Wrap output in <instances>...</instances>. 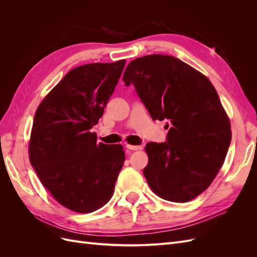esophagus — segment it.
Listing matches in <instances>:
<instances>
[{
  "mask_svg": "<svg viewBox=\"0 0 257 257\" xmlns=\"http://www.w3.org/2000/svg\"><path fill=\"white\" fill-rule=\"evenodd\" d=\"M125 147H126V149H128V150H134V151L143 149V148H142L141 146H132V145H126Z\"/></svg>",
  "mask_w": 257,
  "mask_h": 257,
  "instance_id": "esophagus-1",
  "label": "esophagus"
}]
</instances>
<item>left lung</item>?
I'll use <instances>...</instances> for the list:
<instances>
[{
  "label": "left lung",
  "mask_w": 257,
  "mask_h": 257,
  "mask_svg": "<svg viewBox=\"0 0 257 257\" xmlns=\"http://www.w3.org/2000/svg\"><path fill=\"white\" fill-rule=\"evenodd\" d=\"M153 120H169L167 142L147 144L144 175L163 199L185 203L212 183L231 141L230 122L207 77L165 54L135 59L123 75ZM168 127L169 125L166 124Z\"/></svg>",
  "instance_id": "1"
}]
</instances>
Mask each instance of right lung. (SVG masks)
I'll return each mask as SVG.
<instances>
[{"instance_id":"obj_1","label":"right lung","mask_w":257,"mask_h":257,"mask_svg":"<svg viewBox=\"0 0 257 257\" xmlns=\"http://www.w3.org/2000/svg\"><path fill=\"white\" fill-rule=\"evenodd\" d=\"M125 60L69 71L36 109L29 143L31 165L52 197L90 213L111 198L125 161L121 145L97 143L91 132L118 84Z\"/></svg>"}]
</instances>
